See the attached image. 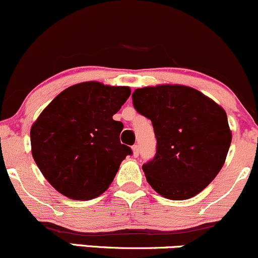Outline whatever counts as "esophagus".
Here are the masks:
<instances>
[{"label":"esophagus","instance_id":"34e87169","mask_svg":"<svg viewBox=\"0 0 258 258\" xmlns=\"http://www.w3.org/2000/svg\"><path fill=\"white\" fill-rule=\"evenodd\" d=\"M132 149H133V156H134V157H138V156H139V146H138V145H134Z\"/></svg>","mask_w":258,"mask_h":258}]
</instances>
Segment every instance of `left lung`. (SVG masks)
<instances>
[{
  "label": "left lung",
  "instance_id": "left-lung-1",
  "mask_svg": "<svg viewBox=\"0 0 258 258\" xmlns=\"http://www.w3.org/2000/svg\"><path fill=\"white\" fill-rule=\"evenodd\" d=\"M133 103L152 121L157 147L143 170L152 189L169 200L201 192L227 158L231 132L227 113L202 92L184 85L137 89Z\"/></svg>",
  "mask_w": 258,
  "mask_h": 258
}]
</instances>
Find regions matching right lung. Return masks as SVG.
Here are the masks:
<instances>
[{
	"mask_svg": "<svg viewBox=\"0 0 258 258\" xmlns=\"http://www.w3.org/2000/svg\"><path fill=\"white\" fill-rule=\"evenodd\" d=\"M128 86L75 84L46 107L30 129L31 153L46 180L73 200L105 192L132 149L120 144L113 119L130 96Z\"/></svg>",
	"mask_w": 258,
	"mask_h": 258,
	"instance_id": "right-lung-1",
	"label": "right lung"
}]
</instances>
